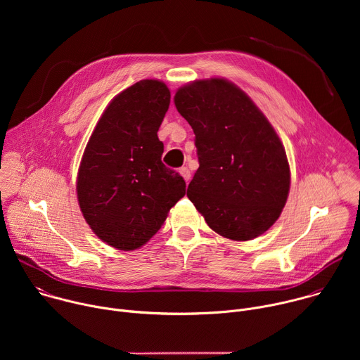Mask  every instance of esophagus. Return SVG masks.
<instances>
[{"label": "esophagus", "instance_id": "34e87169", "mask_svg": "<svg viewBox=\"0 0 360 360\" xmlns=\"http://www.w3.org/2000/svg\"><path fill=\"white\" fill-rule=\"evenodd\" d=\"M179 174L182 175V178H184L186 182L191 179V172H189V169H188L186 167H182V168L179 169Z\"/></svg>", "mask_w": 360, "mask_h": 360}]
</instances>
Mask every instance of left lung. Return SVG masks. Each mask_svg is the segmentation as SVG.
<instances>
[{
  "instance_id": "1",
  "label": "left lung",
  "mask_w": 360,
  "mask_h": 360,
  "mask_svg": "<svg viewBox=\"0 0 360 360\" xmlns=\"http://www.w3.org/2000/svg\"><path fill=\"white\" fill-rule=\"evenodd\" d=\"M175 107L195 134L199 168L188 198L208 226L232 240L265 233L290 188L283 143L253 101L225 78L193 81Z\"/></svg>"
}]
</instances>
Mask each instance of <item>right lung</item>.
I'll return each mask as SVG.
<instances>
[{
	"instance_id": "1",
	"label": "right lung",
	"mask_w": 360,
	"mask_h": 360,
	"mask_svg": "<svg viewBox=\"0 0 360 360\" xmlns=\"http://www.w3.org/2000/svg\"><path fill=\"white\" fill-rule=\"evenodd\" d=\"M171 92L142 79L118 94L99 118L79 164L81 212L105 243L121 250L145 245L185 195L184 178L162 161L158 129Z\"/></svg>"
}]
</instances>
